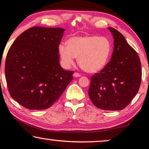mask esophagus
Listing matches in <instances>:
<instances>
[{
  "label": "esophagus",
  "instance_id": "34e87169",
  "mask_svg": "<svg viewBox=\"0 0 149 149\" xmlns=\"http://www.w3.org/2000/svg\"><path fill=\"white\" fill-rule=\"evenodd\" d=\"M73 76L75 77V78H78V77H80V74H79L78 73H74V74H73Z\"/></svg>",
  "mask_w": 149,
  "mask_h": 149
}]
</instances>
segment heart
Segmentation results:
<instances>
[{
  "label": "heart",
  "mask_w": 149,
  "mask_h": 149,
  "mask_svg": "<svg viewBox=\"0 0 149 149\" xmlns=\"http://www.w3.org/2000/svg\"><path fill=\"white\" fill-rule=\"evenodd\" d=\"M58 51L66 67H71L74 64V57H78V65L83 71L96 73L107 65L111 54L112 45L106 37L75 36L67 40L66 46L59 45Z\"/></svg>",
  "instance_id": "heart-1"
}]
</instances>
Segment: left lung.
I'll return each instance as SVG.
<instances>
[{"instance_id":"8db88e82","label":"left lung","mask_w":149,"mask_h":149,"mask_svg":"<svg viewBox=\"0 0 149 149\" xmlns=\"http://www.w3.org/2000/svg\"><path fill=\"white\" fill-rule=\"evenodd\" d=\"M113 38L110 61L91 77L88 95L94 105L107 111L125 108L136 95L141 80L139 55L118 31L109 27Z\"/></svg>"}]
</instances>
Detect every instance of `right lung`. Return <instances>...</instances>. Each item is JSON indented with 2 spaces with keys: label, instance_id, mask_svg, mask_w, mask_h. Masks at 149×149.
<instances>
[{
  "label": "right lung",
  "instance_id": "right-lung-1",
  "mask_svg": "<svg viewBox=\"0 0 149 149\" xmlns=\"http://www.w3.org/2000/svg\"><path fill=\"white\" fill-rule=\"evenodd\" d=\"M64 31L32 27L20 34L8 50L7 85L11 97L24 107H50L73 80L74 71H66L59 64L58 48Z\"/></svg>",
  "mask_w": 149,
  "mask_h": 149
}]
</instances>
